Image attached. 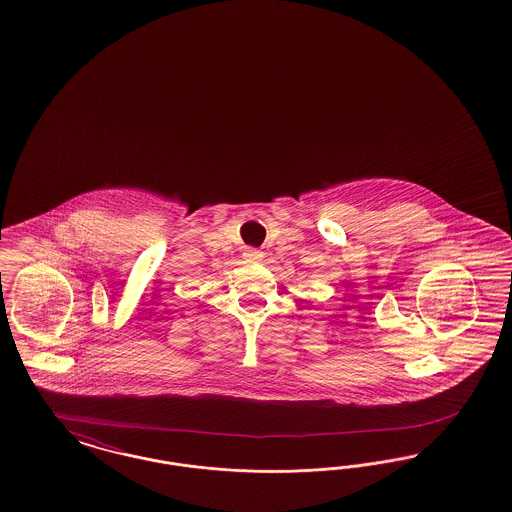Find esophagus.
Returning <instances> with one entry per match:
<instances>
[{
  "label": "esophagus",
  "instance_id": "obj_1",
  "mask_svg": "<svg viewBox=\"0 0 512 512\" xmlns=\"http://www.w3.org/2000/svg\"><path fill=\"white\" fill-rule=\"evenodd\" d=\"M244 261L246 263H259V261H263V251H259V249H246L244 251Z\"/></svg>",
  "mask_w": 512,
  "mask_h": 512
}]
</instances>
